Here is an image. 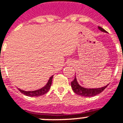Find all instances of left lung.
<instances>
[{"label": "left lung", "mask_w": 123, "mask_h": 123, "mask_svg": "<svg viewBox=\"0 0 123 123\" xmlns=\"http://www.w3.org/2000/svg\"><path fill=\"white\" fill-rule=\"evenodd\" d=\"M98 28L100 30L103 32H106V30H105L103 28L100 26H99ZM71 86H72V90L77 95L82 96V97H93V96L98 95L100 93L102 92L107 87L108 85H106V86L102 87V88H85L80 86L78 84V82L77 81L76 77H75L74 80L71 82Z\"/></svg>", "instance_id": "obj_1"}]
</instances>
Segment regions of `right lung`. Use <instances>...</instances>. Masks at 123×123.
<instances>
[{"label": "right lung", "instance_id": "1", "mask_svg": "<svg viewBox=\"0 0 123 123\" xmlns=\"http://www.w3.org/2000/svg\"><path fill=\"white\" fill-rule=\"evenodd\" d=\"M52 79H53V76H51L49 78L48 82L46 84L45 86H44L42 88L39 89V90H37L28 91V92H27V91L22 90L20 89H18V90L20 91L22 93L24 94L26 96H29V97H39V96H41V95H44L45 93H46L50 89L51 82H52Z\"/></svg>", "mask_w": 123, "mask_h": 123}]
</instances>
